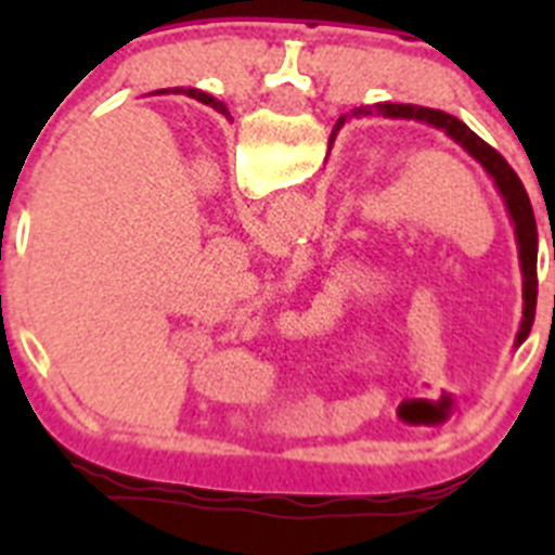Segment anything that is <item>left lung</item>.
Here are the masks:
<instances>
[{"label":"left lung","instance_id":"obj_1","mask_svg":"<svg viewBox=\"0 0 555 555\" xmlns=\"http://www.w3.org/2000/svg\"><path fill=\"white\" fill-rule=\"evenodd\" d=\"M199 100V96H197ZM384 113V116H403V119H420V121H430V125L442 127L448 135H453L464 150L473 155L475 160L483 164V169L489 171L498 183L500 194L506 197L508 214L514 219V228H517V242H519V261H522V278H526V320H522V327H519L517 345H522L531 333L533 325V311H537V253H539V235H537V219H533V208L531 199H528L526 189L519 183V178L514 175L512 166L503 160L498 150L487 144V141H480L473 130L461 119L450 116L444 111H430V107H416V105H391V102H380V105L372 107H356L352 116H366V113ZM345 125V116L336 121V127Z\"/></svg>","mask_w":555,"mask_h":555}]
</instances>
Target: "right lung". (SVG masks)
I'll return each instance as SVG.
<instances>
[{"label": "right lung", "mask_w": 555, "mask_h": 555, "mask_svg": "<svg viewBox=\"0 0 555 555\" xmlns=\"http://www.w3.org/2000/svg\"><path fill=\"white\" fill-rule=\"evenodd\" d=\"M191 94H194V96H199V102H205V105H214V107H217L219 113H228V107H224L222 102H217V100H214V96L203 94V91H191Z\"/></svg>", "instance_id": "obj_1"}]
</instances>
